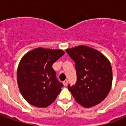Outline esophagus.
Returning a JSON list of instances; mask_svg holds the SVG:
<instances>
[{"label": "esophagus", "mask_w": 126, "mask_h": 126, "mask_svg": "<svg viewBox=\"0 0 126 126\" xmlns=\"http://www.w3.org/2000/svg\"><path fill=\"white\" fill-rule=\"evenodd\" d=\"M68 84V81H67V79H65V80H64L63 81V84L65 85V86H67Z\"/></svg>", "instance_id": "esophagus-1"}]
</instances>
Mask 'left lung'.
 I'll use <instances>...</instances> for the list:
<instances>
[{
  "label": "left lung",
  "instance_id": "8db88e82",
  "mask_svg": "<svg viewBox=\"0 0 126 126\" xmlns=\"http://www.w3.org/2000/svg\"><path fill=\"white\" fill-rule=\"evenodd\" d=\"M75 63L77 81L67 86L77 103L88 108L101 103L111 90L112 68L109 61L96 50L86 46L68 48Z\"/></svg>",
  "mask_w": 126,
  "mask_h": 126
}]
</instances>
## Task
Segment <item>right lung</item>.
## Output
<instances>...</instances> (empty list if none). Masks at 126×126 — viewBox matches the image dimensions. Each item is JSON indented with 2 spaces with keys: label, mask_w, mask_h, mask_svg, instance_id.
Instances as JSON below:
<instances>
[{
  "label": "right lung",
  "mask_w": 126,
  "mask_h": 126,
  "mask_svg": "<svg viewBox=\"0 0 126 126\" xmlns=\"http://www.w3.org/2000/svg\"><path fill=\"white\" fill-rule=\"evenodd\" d=\"M65 54L62 50L38 48L23 56L17 68V84L23 97L30 105L47 107L61 91L52 64Z\"/></svg>",
  "instance_id": "right-lung-1"
}]
</instances>
